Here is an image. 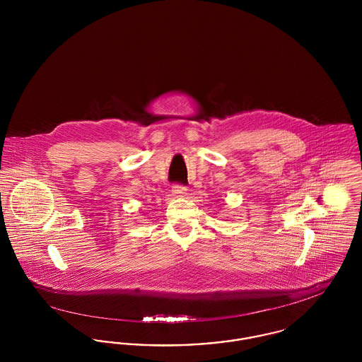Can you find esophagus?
<instances>
[{
    "mask_svg": "<svg viewBox=\"0 0 362 362\" xmlns=\"http://www.w3.org/2000/svg\"><path fill=\"white\" fill-rule=\"evenodd\" d=\"M172 193L176 197H185L187 194V187L182 186V185H175V186H172Z\"/></svg>",
    "mask_w": 362,
    "mask_h": 362,
    "instance_id": "esophagus-1",
    "label": "esophagus"
}]
</instances>
